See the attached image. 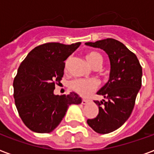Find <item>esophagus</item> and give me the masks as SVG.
I'll list each match as a JSON object with an SVG mask.
<instances>
[{
	"label": "esophagus",
	"mask_w": 154,
	"mask_h": 154,
	"mask_svg": "<svg viewBox=\"0 0 154 154\" xmlns=\"http://www.w3.org/2000/svg\"><path fill=\"white\" fill-rule=\"evenodd\" d=\"M88 102H89V101H88V100H85V99H82V105H86Z\"/></svg>",
	"instance_id": "1"
}]
</instances>
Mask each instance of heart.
<instances>
[{"instance_id":"b5f03b06","label":"heart","mask_w":154,"mask_h":154,"mask_svg":"<svg viewBox=\"0 0 154 154\" xmlns=\"http://www.w3.org/2000/svg\"><path fill=\"white\" fill-rule=\"evenodd\" d=\"M85 58L89 65L93 67H95L97 65H101L102 64V56L97 52H89L85 55ZM98 82L96 79H76L70 83V86L74 91L82 96H86L95 90L98 86Z\"/></svg>"}]
</instances>
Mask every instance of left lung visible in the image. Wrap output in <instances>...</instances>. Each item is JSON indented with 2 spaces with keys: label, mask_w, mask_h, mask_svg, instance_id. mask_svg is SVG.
Wrapping results in <instances>:
<instances>
[{
  "label": "left lung",
  "mask_w": 154,
  "mask_h": 154,
  "mask_svg": "<svg viewBox=\"0 0 154 154\" xmlns=\"http://www.w3.org/2000/svg\"><path fill=\"white\" fill-rule=\"evenodd\" d=\"M85 45L103 49L109 58V78L97 93L106 100L94 101L98 105V114L87 120L95 132L109 134L122 126L131 115L141 87L142 69L137 56L117 40L107 38Z\"/></svg>",
  "instance_id": "8db88e82"
}]
</instances>
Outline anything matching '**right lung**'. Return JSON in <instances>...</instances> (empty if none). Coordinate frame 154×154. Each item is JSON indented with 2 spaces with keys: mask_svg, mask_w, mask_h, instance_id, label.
<instances>
[{
  "mask_svg": "<svg viewBox=\"0 0 154 154\" xmlns=\"http://www.w3.org/2000/svg\"><path fill=\"white\" fill-rule=\"evenodd\" d=\"M80 45H41L29 53L18 68L13 96L19 116L30 130L50 133L62 121L70 105L82 103L74 92L60 96L53 94L55 85L64 75V61Z\"/></svg>",
  "mask_w": 154,
  "mask_h": 154,
  "instance_id": "obj_1",
  "label": "right lung"
}]
</instances>
